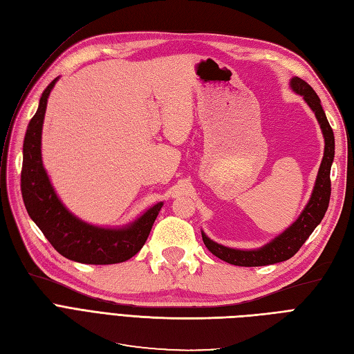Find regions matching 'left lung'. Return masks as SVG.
<instances>
[{"mask_svg":"<svg viewBox=\"0 0 354 354\" xmlns=\"http://www.w3.org/2000/svg\"><path fill=\"white\" fill-rule=\"evenodd\" d=\"M289 85H291V88L297 94L303 95V99L310 106V109L315 112L316 120L325 138V152L322 158V164H320L317 171L312 196H310V201L307 202L303 212L299 214V217L291 224V226H289L283 233H281L279 236H276L273 241L266 243L259 250L229 248V246H224L211 241L207 234L202 232V241L209 250V252H212L214 255L218 257L220 260L229 264L241 267H257L289 260L292 255L297 254L299 248H301L310 234L313 233V230L317 227V224L325 217V212L328 209L330 198V165L335 155L334 131H332V128L328 122V118L322 109V104H320L319 95L315 93V90L310 87L306 81L298 77H294L291 82H289Z\"/></svg>","mask_w":354,"mask_h":354,"instance_id":"obj_1","label":"left lung"}]
</instances>
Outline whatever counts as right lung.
<instances>
[{"label": "right lung", "instance_id": "obj_1", "mask_svg": "<svg viewBox=\"0 0 354 354\" xmlns=\"http://www.w3.org/2000/svg\"><path fill=\"white\" fill-rule=\"evenodd\" d=\"M59 78L42 93L37 113L29 121L24 140L20 187L29 217L55 250L66 259L84 264H115L130 260L143 248L164 202L124 227L93 226L75 217L53 189L41 158V134L48 95Z\"/></svg>", "mask_w": 354, "mask_h": 354}]
</instances>
